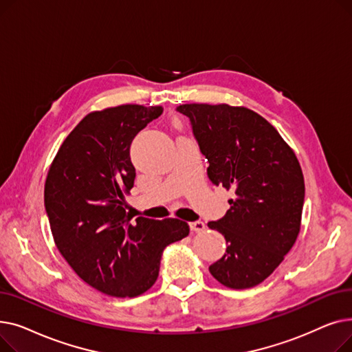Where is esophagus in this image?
<instances>
[{"mask_svg": "<svg viewBox=\"0 0 352 352\" xmlns=\"http://www.w3.org/2000/svg\"><path fill=\"white\" fill-rule=\"evenodd\" d=\"M190 228H191V231L201 232L206 230V224L202 223V221H194V223H190Z\"/></svg>", "mask_w": 352, "mask_h": 352, "instance_id": "34e87169", "label": "esophagus"}]
</instances>
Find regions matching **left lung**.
Masks as SVG:
<instances>
[{
  "label": "left lung",
  "mask_w": 352,
  "mask_h": 352,
  "mask_svg": "<svg viewBox=\"0 0 352 352\" xmlns=\"http://www.w3.org/2000/svg\"><path fill=\"white\" fill-rule=\"evenodd\" d=\"M214 186L234 191L230 210L208 223L227 250L210 272L223 285L245 289L263 283L292 248L305 197L300 162L260 114L227 104H184Z\"/></svg>",
  "instance_id": "left-lung-1"
}]
</instances>
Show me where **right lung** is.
Here are the masks:
<instances>
[{
	"instance_id": "1",
	"label": "right lung",
	"mask_w": 352,
	"mask_h": 352,
	"mask_svg": "<svg viewBox=\"0 0 352 352\" xmlns=\"http://www.w3.org/2000/svg\"><path fill=\"white\" fill-rule=\"evenodd\" d=\"M162 107L126 104L84 117L64 140L45 179L44 204L61 255L80 278L111 297H138L158 278L161 255L190 234L177 218L125 211L134 187L133 140Z\"/></svg>"
}]
</instances>
